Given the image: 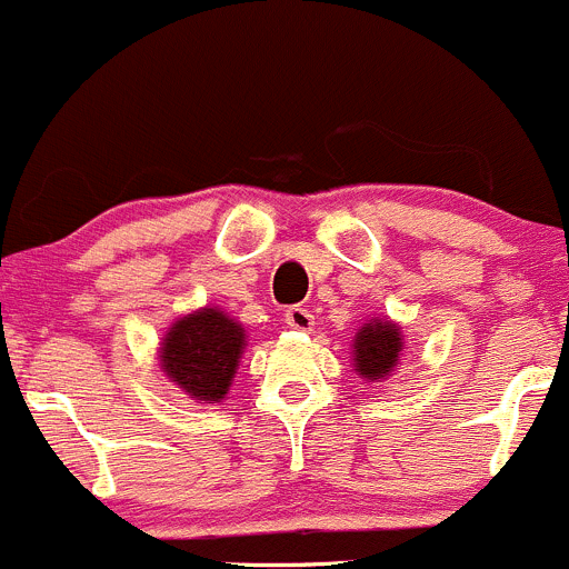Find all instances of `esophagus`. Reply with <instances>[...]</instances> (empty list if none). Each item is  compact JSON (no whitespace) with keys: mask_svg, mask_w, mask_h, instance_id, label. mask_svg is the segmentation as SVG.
Instances as JSON below:
<instances>
[{"mask_svg":"<svg viewBox=\"0 0 569 569\" xmlns=\"http://www.w3.org/2000/svg\"><path fill=\"white\" fill-rule=\"evenodd\" d=\"M284 321H288L290 329H299V332H312V327H316V316L307 307H290L284 312Z\"/></svg>","mask_w":569,"mask_h":569,"instance_id":"34e87169","label":"esophagus"}]
</instances>
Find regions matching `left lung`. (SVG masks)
Segmentation results:
<instances>
[{
	"label": "left lung",
	"instance_id": "obj_1",
	"mask_svg": "<svg viewBox=\"0 0 569 569\" xmlns=\"http://www.w3.org/2000/svg\"><path fill=\"white\" fill-rule=\"evenodd\" d=\"M405 349V335L388 318H375L362 329H357L355 343V371L369 382H380L391 377V371L399 366V357Z\"/></svg>",
	"mask_w": 569,
	"mask_h": 569
}]
</instances>
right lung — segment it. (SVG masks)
<instances>
[{
	"label": "right lung",
	"instance_id": "add662e5",
	"mask_svg": "<svg viewBox=\"0 0 569 569\" xmlns=\"http://www.w3.org/2000/svg\"><path fill=\"white\" fill-rule=\"evenodd\" d=\"M246 349V329L218 307L178 318L161 340L159 360L167 380L189 399L214 405L229 393Z\"/></svg>",
	"mask_w": 569,
	"mask_h": 569
}]
</instances>
